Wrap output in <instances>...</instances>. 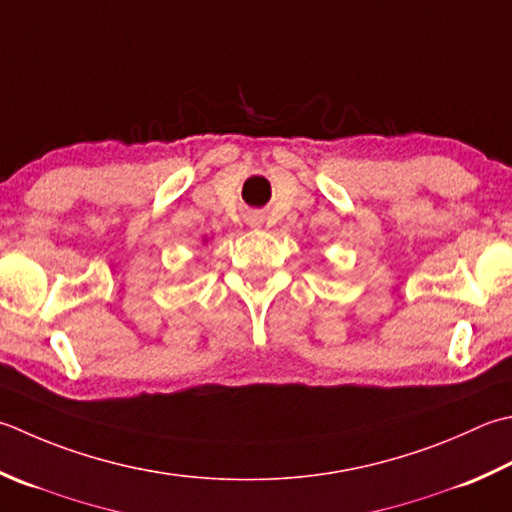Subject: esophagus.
<instances>
[{
  "label": "esophagus",
  "mask_w": 512,
  "mask_h": 512,
  "mask_svg": "<svg viewBox=\"0 0 512 512\" xmlns=\"http://www.w3.org/2000/svg\"><path fill=\"white\" fill-rule=\"evenodd\" d=\"M246 222H248L250 226H253V228H259V226L264 224V215L259 213V210H255V213H250V215L246 217Z\"/></svg>",
  "instance_id": "obj_1"
}]
</instances>
